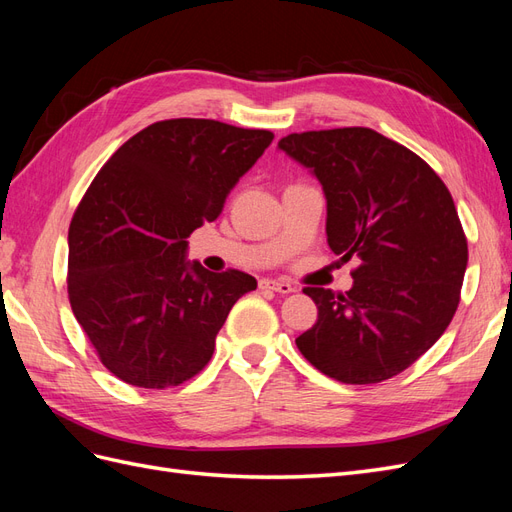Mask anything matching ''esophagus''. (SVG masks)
<instances>
[{"label":"esophagus","instance_id":"1","mask_svg":"<svg viewBox=\"0 0 512 512\" xmlns=\"http://www.w3.org/2000/svg\"><path fill=\"white\" fill-rule=\"evenodd\" d=\"M260 290H273V292H280V294H290L294 292V288L286 282H277V280H260L258 282Z\"/></svg>","mask_w":512,"mask_h":512}]
</instances>
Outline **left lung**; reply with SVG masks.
Instances as JSON below:
<instances>
[{
  "mask_svg": "<svg viewBox=\"0 0 512 512\" xmlns=\"http://www.w3.org/2000/svg\"><path fill=\"white\" fill-rule=\"evenodd\" d=\"M280 149L327 196V241L356 258L346 294L307 286L318 307L297 348L324 376L376 384L408 369L451 324L468 239L444 181L423 158L369 128L288 134Z\"/></svg>",
  "mask_w": 512,
  "mask_h": 512,
  "instance_id": "8db88e82",
  "label": "left lung"
}]
</instances>
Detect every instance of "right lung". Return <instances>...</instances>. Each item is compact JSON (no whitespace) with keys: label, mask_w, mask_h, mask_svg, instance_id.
<instances>
[{"label":"right lung","mask_w":512,"mask_h":512,"mask_svg":"<svg viewBox=\"0 0 512 512\" xmlns=\"http://www.w3.org/2000/svg\"><path fill=\"white\" fill-rule=\"evenodd\" d=\"M273 141L215 119L156 121L91 181L68 230V299L119 380L170 389L211 361L226 316L256 280L185 262L188 239Z\"/></svg>","instance_id":"right-lung-1"}]
</instances>
